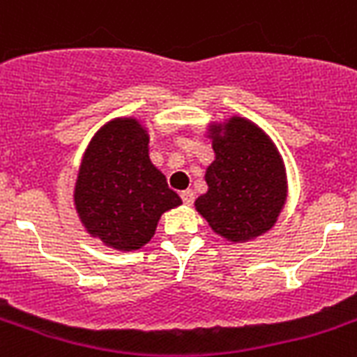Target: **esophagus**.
Instances as JSON below:
<instances>
[{
  "label": "esophagus",
  "mask_w": 357,
  "mask_h": 357,
  "mask_svg": "<svg viewBox=\"0 0 357 357\" xmlns=\"http://www.w3.org/2000/svg\"><path fill=\"white\" fill-rule=\"evenodd\" d=\"M181 197H182V202H184V204H188V206H190V204L195 201V193H193L192 190H186V192H182Z\"/></svg>",
  "instance_id": "1"
}]
</instances>
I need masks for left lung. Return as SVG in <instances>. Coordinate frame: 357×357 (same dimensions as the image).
<instances>
[{
	"label": "left lung",
	"mask_w": 357,
	"mask_h": 357,
	"mask_svg": "<svg viewBox=\"0 0 357 357\" xmlns=\"http://www.w3.org/2000/svg\"><path fill=\"white\" fill-rule=\"evenodd\" d=\"M215 160L208 165V192L195 201L212 230L230 241L267 232L286 202V169L275 144L258 125L230 118L212 129Z\"/></svg>",
	"instance_id": "1"
}]
</instances>
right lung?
Listing matches in <instances>:
<instances>
[{"label":"right lung","mask_w":357,"mask_h":357,"mask_svg":"<svg viewBox=\"0 0 357 357\" xmlns=\"http://www.w3.org/2000/svg\"><path fill=\"white\" fill-rule=\"evenodd\" d=\"M182 204L149 160L147 130L132 118L114 119L82 156L75 208L93 238L118 250H136L155 236L164 212Z\"/></svg>","instance_id":"obj_1"}]
</instances>
